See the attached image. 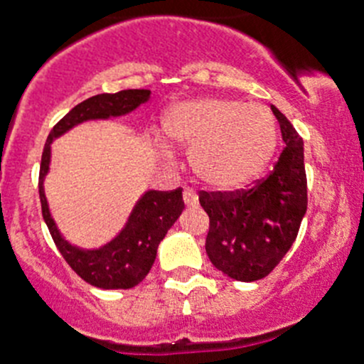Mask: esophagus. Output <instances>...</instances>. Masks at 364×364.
Instances as JSON below:
<instances>
[{"instance_id": "esophagus-1", "label": "esophagus", "mask_w": 364, "mask_h": 364, "mask_svg": "<svg viewBox=\"0 0 364 364\" xmlns=\"http://www.w3.org/2000/svg\"><path fill=\"white\" fill-rule=\"evenodd\" d=\"M183 201H185L186 206H196L198 205V192L192 188V186H186L183 190Z\"/></svg>"}]
</instances>
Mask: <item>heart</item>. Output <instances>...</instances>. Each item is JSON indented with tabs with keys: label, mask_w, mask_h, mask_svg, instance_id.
Returning <instances> with one entry per match:
<instances>
[{
	"label": "heart",
	"mask_w": 364,
	"mask_h": 364,
	"mask_svg": "<svg viewBox=\"0 0 364 364\" xmlns=\"http://www.w3.org/2000/svg\"><path fill=\"white\" fill-rule=\"evenodd\" d=\"M165 132L190 149V165L205 185L237 190L266 168L278 144V127L266 105L232 98H199L166 113Z\"/></svg>",
	"instance_id": "1"
}]
</instances>
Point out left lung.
I'll list each match as a JSON object with an SVG mask.
<instances>
[{"label":"left lung","instance_id":"8db88e82","mask_svg":"<svg viewBox=\"0 0 364 364\" xmlns=\"http://www.w3.org/2000/svg\"><path fill=\"white\" fill-rule=\"evenodd\" d=\"M271 109L285 144L273 171L251 188L199 192L210 217V262L240 282L260 280L280 264L307 212L304 140L274 105Z\"/></svg>","mask_w":364,"mask_h":364}]
</instances>
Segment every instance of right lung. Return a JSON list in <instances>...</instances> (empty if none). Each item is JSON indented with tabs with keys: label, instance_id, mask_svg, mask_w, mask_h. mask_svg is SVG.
I'll return each instance as SVG.
<instances>
[{
	"label": "right lung",
	"instance_id": "obj_1",
	"mask_svg": "<svg viewBox=\"0 0 364 364\" xmlns=\"http://www.w3.org/2000/svg\"><path fill=\"white\" fill-rule=\"evenodd\" d=\"M151 97L149 90H124L118 93H102L80 102L60 118L50 131L39 168V199L41 212L63 259L68 266L79 274L84 282L100 287V289H131L140 284L151 271L156 259L158 244L161 242L172 224L181 215L183 203L181 188L158 192L151 190L138 201L132 210L129 223L120 235L107 246L95 251H82L70 246L55 228V223L50 217L48 205L43 192V179L48 172L50 144L55 136L63 134L73 125L95 118L120 117L136 109Z\"/></svg>",
	"mask_w": 364,
	"mask_h": 364
}]
</instances>
